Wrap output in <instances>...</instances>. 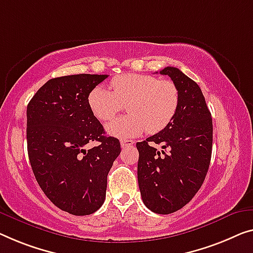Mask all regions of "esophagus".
Masks as SVG:
<instances>
[{
    "label": "esophagus",
    "instance_id": "1",
    "mask_svg": "<svg viewBox=\"0 0 253 253\" xmlns=\"http://www.w3.org/2000/svg\"><path fill=\"white\" fill-rule=\"evenodd\" d=\"M134 141H131V139H122L120 141V145L123 146V148H129V146H133L134 145Z\"/></svg>",
    "mask_w": 253,
    "mask_h": 253
}]
</instances>
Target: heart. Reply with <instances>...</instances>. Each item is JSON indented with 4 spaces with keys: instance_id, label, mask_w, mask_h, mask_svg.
I'll use <instances>...</instances> for the list:
<instances>
[{
    "instance_id": "obj_1",
    "label": "heart",
    "mask_w": 253,
    "mask_h": 253,
    "mask_svg": "<svg viewBox=\"0 0 253 253\" xmlns=\"http://www.w3.org/2000/svg\"><path fill=\"white\" fill-rule=\"evenodd\" d=\"M110 89L96 86L88 94V105L101 122H108L126 104L129 115L107 126L117 137L138 136L144 130L154 134L167 127L179 104V92L171 81L146 74H124L115 77Z\"/></svg>"
}]
</instances>
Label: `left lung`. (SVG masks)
Returning a JSON list of instances; mask_svg holds the SVG:
<instances>
[{
	"mask_svg": "<svg viewBox=\"0 0 253 253\" xmlns=\"http://www.w3.org/2000/svg\"><path fill=\"white\" fill-rule=\"evenodd\" d=\"M179 92L174 118L159 133L137 142V179L144 205L168 214L187 205L203 184L212 150V118L201 88L178 68L166 67ZM162 145L161 151L154 144Z\"/></svg>",
	"mask_w": 253,
	"mask_h": 253,
	"instance_id": "obj_1",
	"label": "left lung"
}]
</instances>
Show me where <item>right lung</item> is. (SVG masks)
I'll return each mask as SVG.
<instances>
[{"mask_svg":"<svg viewBox=\"0 0 253 253\" xmlns=\"http://www.w3.org/2000/svg\"><path fill=\"white\" fill-rule=\"evenodd\" d=\"M108 75L79 74L52 78L27 105V150L44 194L75 216L103 205L107 177L120 154L119 139L105 136L89 109L88 94ZM95 140L96 147L84 145Z\"/></svg>","mask_w":253,"mask_h":253,"instance_id":"1","label":"right lung"}]
</instances>
